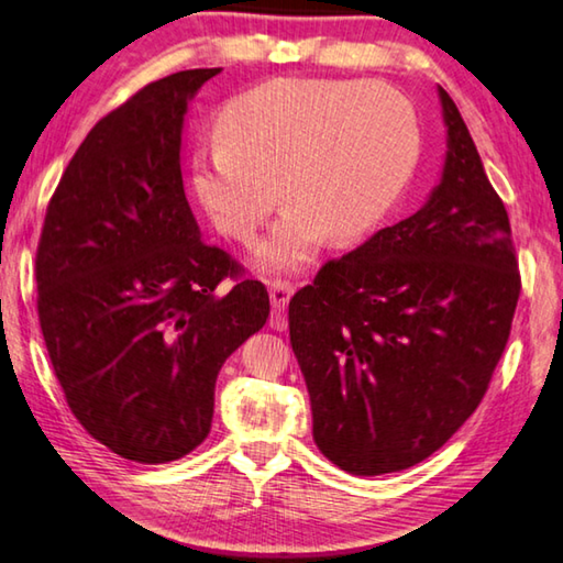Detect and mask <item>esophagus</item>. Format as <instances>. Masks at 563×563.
Segmentation results:
<instances>
[{
  "instance_id": "1",
  "label": "esophagus",
  "mask_w": 563,
  "mask_h": 563,
  "mask_svg": "<svg viewBox=\"0 0 563 563\" xmlns=\"http://www.w3.org/2000/svg\"><path fill=\"white\" fill-rule=\"evenodd\" d=\"M291 294H294V287H291L289 282L276 279V282H272V284H269V299H272V309H274V314H282V311L287 309V303H289V299H291Z\"/></svg>"
}]
</instances>
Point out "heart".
I'll list each match as a JSON object with an SVG mask.
<instances>
[{
    "instance_id": "1",
    "label": "heart",
    "mask_w": 563,
    "mask_h": 563,
    "mask_svg": "<svg viewBox=\"0 0 563 563\" xmlns=\"http://www.w3.org/2000/svg\"><path fill=\"white\" fill-rule=\"evenodd\" d=\"M195 156V187L221 232L249 242L276 199L291 205L254 252L256 269H301L321 236L352 244L382 224L419 159V119L382 81L279 77L229 101Z\"/></svg>"
}]
</instances>
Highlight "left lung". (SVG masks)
Returning <instances> with one entry per match:
<instances>
[{"label": "left lung", "instance_id": "obj_1", "mask_svg": "<svg viewBox=\"0 0 563 563\" xmlns=\"http://www.w3.org/2000/svg\"><path fill=\"white\" fill-rule=\"evenodd\" d=\"M423 207L321 266L289 301L314 441L354 476L409 468L472 417L509 342L521 279L509 214L454 99Z\"/></svg>", "mask_w": 563, "mask_h": 563}]
</instances>
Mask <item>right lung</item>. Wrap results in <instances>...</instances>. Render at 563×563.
Wrapping results in <instances>:
<instances>
[{"label":"right lung","mask_w":563,"mask_h":563,"mask_svg":"<svg viewBox=\"0 0 563 563\" xmlns=\"http://www.w3.org/2000/svg\"><path fill=\"white\" fill-rule=\"evenodd\" d=\"M221 69L152 81L71 156L36 249L40 324L74 417L114 454L167 464L207 439L221 364L269 317L201 239L181 179L189 101Z\"/></svg>","instance_id":"right-lung-1"}]
</instances>
